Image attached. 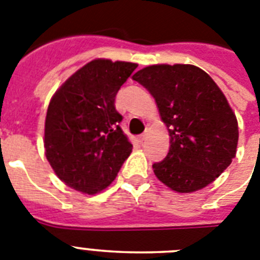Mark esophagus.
<instances>
[{
	"instance_id": "obj_1",
	"label": "esophagus",
	"mask_w": 260,
	"mask_h": 260,
	"mask_svg": "<svg viewBox=\"0 0 260 260\" xmlns=\"http://www.w3.org/2000/svg\"><path fill=\"white\" fill-rule=\"evenodd\" d=\"M147 136H148V131H145V132H144V134H141L140 136H139V140H140L141 143H143V141L145 140V139H147Z\"/></svg>"
}]
</instances>
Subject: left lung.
<instances>
[{"label": "left lung", "mask_w": 260, "mask_h": 260, "mask_svg": "<svg viewBox=\"0 0 260 260\" xmlns=\"http://www.w3.org/2000/svg\"><path fill=\"white\" fill-rule=\"evenodd\" d=\"M132 79L154 98L171 136V148L153 164L156 177L177 193L211 184L237 153L238 121L228 99L208 74L193 64H153Z\"/></svg>", "instance_id": "8db88e82"}]
</instances>
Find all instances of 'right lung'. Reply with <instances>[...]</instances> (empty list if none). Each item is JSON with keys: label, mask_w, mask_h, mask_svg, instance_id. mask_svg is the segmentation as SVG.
Returning a JSON list of instances; mask_svg holds the SVG:
<instances>
[{"label": "right lung", "mask_w": 260, "mask_h": 260, "mask_svg": "<svg viewBox=\"0 0 260 260\" xmlns=\"http://www.w3.org/2000/svg\"><path fill=\"white\" fill-rule=\"evenodd\" d=\"M136 63L98 58L70 76L50 100L45 154L62 182L83 194L104 190L132 152L115 108Z\"/></svg>", "instance_id": "add662e5"}]
</instances>
